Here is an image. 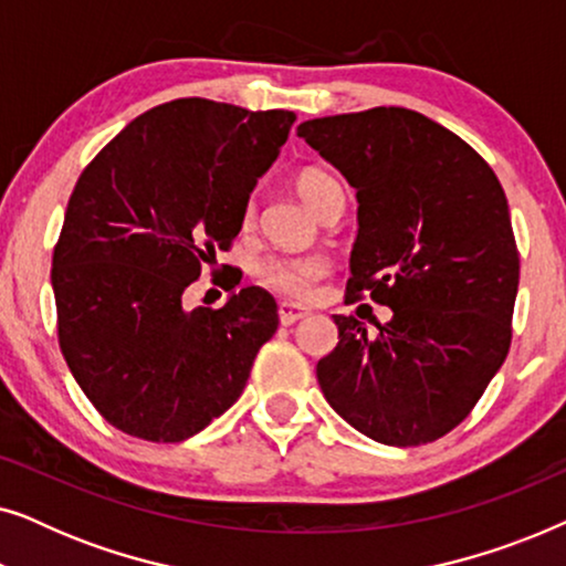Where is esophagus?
Instances as JSON below:
<instances>
[{"label": "esophagus", "mask_w": 566, "mask_h": 566, "mask_svg": "<svg viewBox=\"0 0 566 566\" xmlns=\"http://www.w3.org/2000/svg\"><path fill=\"white\" fill-rule=\"evenodd\" d=\"M306 316H308L306 308H298L293 304L277 306V319H281V324H285V327H291V324H296L298 319H306Z\"/></svg>", "instance_id": "34e87169"}]
</instances>
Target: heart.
<instances>
[{
  "mask_svg": "<svg viewBox=\"0 0 566 566\" xmlns=\"http://www.w3.org/2000/svg\"><path fill=\"white\" fill-rule=\"evenodd\" d=\"M293 188L316 216L332 198L343 196V185L316 167L301 169L293 177ZM254 216H258V196H250L244 203V223H252ZM327 275L329 262L316 258V254H275V258H265L254 268V277L260 285L289 301H308L316 285Z\"/></svg>",
  "mask_w": 566,
  "mask_h": 566,
  "instance_id": "1",
  "label": "heart"
}]
</instances>
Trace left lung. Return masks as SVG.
Returning <instances> with one entry per match:
<instances>
[{
	"instance_id": "obj_1",
	"label": "left lung",
	"mask_w": 566,
	"mask_h": 566,
	"mask_svg": "<svg viewBox=\"0 0 566 566\" xmlns=\"http://www.w3.org/2000/svg\"><path fill=\"white\" fill-rule=\"evenodd\" d=\"M298 136L358 190L347 293L394 312L376 337L335 314L339 343L316 363L324 399L378 443H432L467 420L513 339L505 190L463 138L407 107L314 118Z\"/></svg>"
}]
</instances>
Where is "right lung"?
Segmentation results:
<instances>
[{
    "instance_id": "1",
    "label": "right lung",
    "mask_w": 566,
    "mask_h": 566,
    "mask_svg": "<svg viewBox=\"0 0 566 566\" xmlns=\"http://www.w3.org/2000/svg\"><path fill=\"white\" fill-rule=\"evenodd\" d=\"M296 120L182 97L130 120L84 167L53 247L66 366L113 428L180 443L242 397L277 306L250 285L221 308H182ZM234 285H229V291Z\"/></svg>"
}]
</instances>
